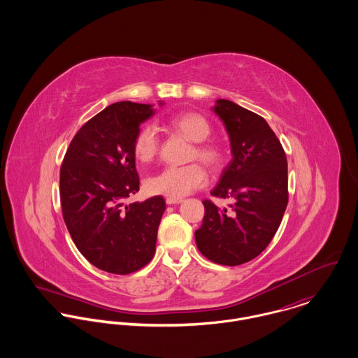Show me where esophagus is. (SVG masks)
Wrapping results in <instances>:
<instances>
[{
  "label": "esophagus",
  "instance_id": "34e87169",
  "mask_svg": "<svg viewBox=\"0 0 358 358\" xmlns=\"http://www.w3.org/2000/svg\"><path fill=\"white\" fill-rule=\"evenodd\" d=\"M182 201H183L182 199H172V197H168V199L165 200V203L168 205L180 204Z\"/></svg>",
  "mask_w": 358,
  "mask_h": 358
}]
</instances>
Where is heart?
I'll use <instances>...</instances> for the list:
<instances>
[{
  "label": "heart",
  "mask_w": 358,
  "mask_h": 358,
  "mask_svg": "<svg viewBox=\"0 0 358 358\" xmlns=\"http://www.w3.org/2000/svg\"><path fill=\"white\" fill-rule=\"evenodd\" d=\"M169 128L189 142L194 143L189 159H200L210 169H219L223 162V152L215 143L205 142L210 135V125L203 115L183 113L169 120ZM159 152V138L154 125L142 127L134 141V153L141 162H149ZM206 172L200 164L185 166H168L152 175L145 187L150 194L180 199L206 183Z\"/></svg>",
  "instance_id": "obj_1"
}]
</instances>
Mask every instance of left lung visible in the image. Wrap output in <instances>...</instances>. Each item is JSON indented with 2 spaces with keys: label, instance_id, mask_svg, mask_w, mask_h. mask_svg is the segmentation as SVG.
I'll return each mask as SVG.
<instances>
[{
  "label": "left lung",
  "instance_id": "1",
  "mask_svg": "<svg viewBox=\"0 0 358 358\" xmlns=\"http://www.w3.org/2000/svg\"><path fill=\"white\" fill-rule=\"evenodd\" d=\"M212 110L224 124L233 158L210 194L233 204L227 210L205 200L196 244L209 260L238 266L262 254L280 227L288 204L287 155L263 117L226 99Z\"/></svg>",
  "mask_w": 358,
  "mask_h": 358
}]
</instances>
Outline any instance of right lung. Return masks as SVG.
Segmentation results:
<instances>
[{
  "label": "right lung",
  "instance_id": "obj_1",
  "mask_svg": "<svg viewBox=\"0 0 358 358\" xmlns=\"http://www.w3.org/2000/svg\"><path fill=\"white\" fill-rule=\"evenodd\" d=\"M154 113L153 104L113 103L80 128L63 158L64 223L83 256L107 273H134L155 252L165 200L124 203L139 192L134 141Z\"/></svg>",
  "mask_w": 358,
  "mask_h": 358
}]
</instances>
